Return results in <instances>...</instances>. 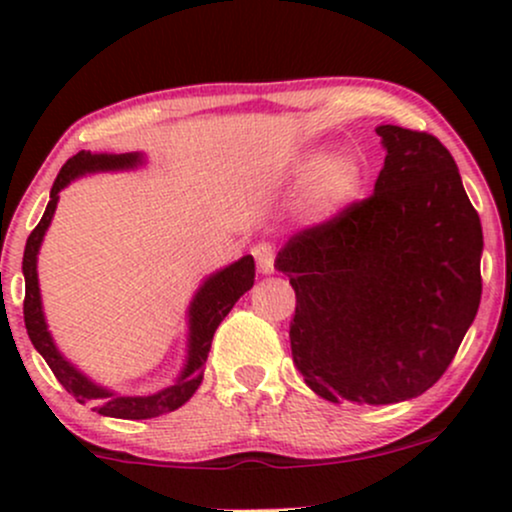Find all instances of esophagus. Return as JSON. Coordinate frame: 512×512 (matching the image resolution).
Listing matches in <instances>:
<instances>
[{
	"instance_id": "34e87169",
	"label": "esophagus",
	"mask_w": 512,
	"mask_h": 512,
	"mask_svg": "<svg viewBox=\"0 0 512 512\" xmlns=\"http://www.w3.org/2000/svg\"><path fill=\"white\" fill-rule=\"evenodd\" d=\"M252 255H255L257 260V269H260V274H274V260H276V252L269 243H257L255 248H252Z\"/></svg>"
}]
</instances>
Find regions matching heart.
Instances as JSON below:
<instances>
[{
  "label": "heart",
  "instance_id": "heart-1",
  "mask_svg": "<svg viewBox=\"0 0 512 512\" xmlns=\"http://www.w3.org/2000/svg\"><path fill=\"white\" fill-rule=\"evenodd\" d=\"M361 182V166L351 154L322 158L320 151H310L296 158L286 173L289 190H301L298 211L310 223H325L342 214L356 199Z\"/></svg>",
  "mask_w": 512,
  "mask_h": 512
}]
</instances>
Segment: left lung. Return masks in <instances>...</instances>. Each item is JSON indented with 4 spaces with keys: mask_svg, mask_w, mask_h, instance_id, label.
I'll return each instance as SVG.
<instances>
[{
    "mask_svg": "<svg viewBox=\"0 0 512 512\" xmlns=\"http://www.w3.org/2000/svg\"><path fill=\"white\" fill-rule=\"evenodd\" d=\"M373 195L293 236L274 267L296 291L291 354L330 402L397 404L431 387L481 301V221L450 151L426 132L375 127Z\"/></svg>",
    "mask_w": 512,
    "mask_h": 512,
    "instance_id": "8db88e82",
    "label": "left lung"
}]
</instances>
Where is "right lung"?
Returning a JSON list of instances; mask_svg holds the SVG:
<instances>
[{
    "instance_id": "add662e5",
    "label": "right lung",
    "mask_w": 512,
    "mask_h": 512,
    "mask_svg": "<svg viewBox=\"0 0 512 512\" xmlns=\"http://www.w3.org/2000/svg\"><path fill=\"white\" fill-rule=\"evenodd\" d=\"M146 163V154L142 151H129V154H91V151H79L64 163L55 185L50 190V202L45 207L43 219L33 228L23 250V279H26V301H23V320H26L28 337L45 363L52 368L55 378L67 392H72L79 404H91L98 414L113 416V419H154V416L168 414V411L180 409L202 385L204 363H207L211 339H214L216 327L231 313L233 305L245 291L255 284V260L245 255L219 272L209 274L199 284V289L187 305V354L182 363L178 378L173 383L156 392H144V395H122V392L110 390L93 378H88L81 368H76L67 356L57 349L52 332L45 320L43 296H40L38 284V252L43 245L45 233H48L52 216H55L60 192L69 182L93 173H117V170H134Z\"/></svg>"
}]
</instances>
